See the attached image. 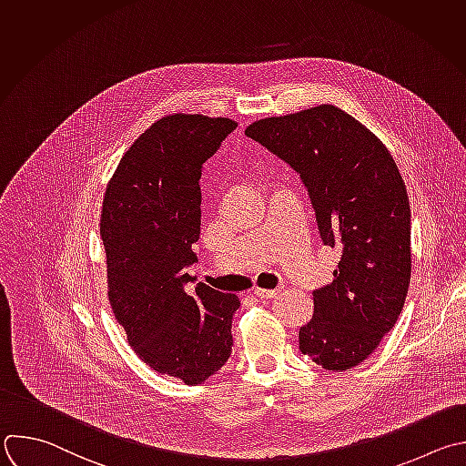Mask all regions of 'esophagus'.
<instances>
[{
    "instance_id": "esophagus-1",
    "label": "esophagus",
    "mask_w": 466,
    "mask_h": 466,
    "mask_svg": "<svg viewBox=\"0 0 466 466\" xmlns=\"http://www.w3.org/2000/svg\"><path fill=\"white\" fill-rule=\"evenodd\" d=\"M252 294L259 299H268V298H274L278 294V290L276 289L274 290H270V289H254Z\"/></svg>"
}]
</instances>
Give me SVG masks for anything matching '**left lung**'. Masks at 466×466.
<instances>
[{
    "label": "left lung",
    "mask_w": 466,
    "mask_h": 466,
    "mask_svg": "<svg viewBox=\"0 0 466 466\" xmlns=\"http://www.w3.org/2000/svg\"><path fill=\"white\" fill-rule=\"evenodd\" d=\"M245 135L301 179L324 245L340 250L333 283L313 290L299 351L331 371L366 360L399 320L411 274L410 203L386 146L324 104L261 118Z\"/></svg>",
    "instance_id": "8db88e82"
}]
</instances>
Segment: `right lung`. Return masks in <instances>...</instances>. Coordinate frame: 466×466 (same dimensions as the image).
I'll return each mask as SVG.
<instances>
[{
	"instance_id": "1",
	"label": "right lung",
	"mask_w": 466,
	"mask_h": 466,
	"mask_svg": "<svg viewBox=\"0 0 466 466\" xmlns=\"http://www.w3.org/2000/svg\"><path fill=\"white\" fill-rule=\"evenodd\" d=\"M230 118L170 115L124 153L102 203L100 236L115 319L142 362L201 384L232 353L236 294L198 283L203 165L236 129Z\"/></svg>"
}]
</instances>
